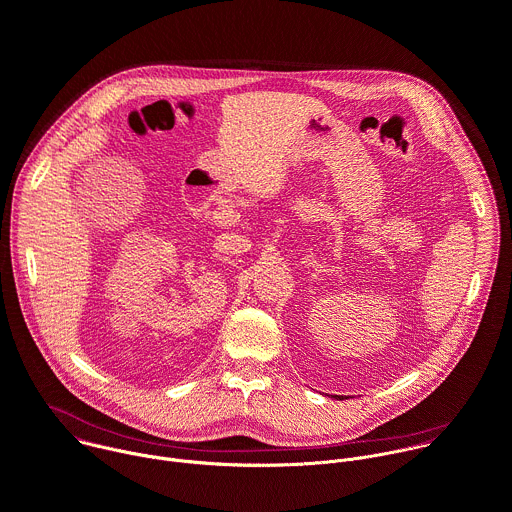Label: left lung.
<instances>
[{
  "label": "left lung",
  "instance_id": "1",
  "mask_svg": "<svg viewBox=\"0 0 512 512\" xmlns=\"http://www.w3.org/2000/svg\"><path fill=\"white\" fill-rule=\"evenodd\" d=\"M333 398H339V396H333ZM344 398V396H342ZM342 398H339V400H342Z\"/></svg>",
  "mask_w": 512,
  "mask_h": 512
}]
</instances>
